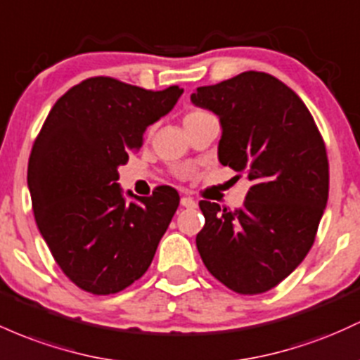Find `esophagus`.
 I'll use <instances>...</instances> for the list:
<instances>
[{"label":"esophagus","mask_w":360,"mask_h":360,"mask_svg":"<svg viewBox=\"0 0 360 360\" xmlns=\"http://www.w3.org/2000/svg\"><path fill=\"white\" fill-rule=\"evenodd\" d=\"M181 205H183V207H186V208H195L196 201L193 198H189V196H183V198H181Z\"/></svg>","instance_id":"esophagus-1"}]
</instances>
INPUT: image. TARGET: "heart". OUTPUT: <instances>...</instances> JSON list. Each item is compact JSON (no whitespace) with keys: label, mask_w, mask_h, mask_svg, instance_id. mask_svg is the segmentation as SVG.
Instances as JSON below:
<instances>
[{"label":"heart","mask_w":360,"mask_h":360,"mask_svg":"<svg viewBox=\"0 0 360 360\" xmlns=\"http://www.w3.org/2000/svg\"><path fill=\"white\" fill-rule=\"evenodd\" d=\"M205 114H208V112H205V110H200V109L189 110V112L186 114V116H184V122L189 121V120H196V117H200V116H205Z\"/></svg>","instance_id":"obj_1"}]
</instances>
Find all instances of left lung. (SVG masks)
<instances>
[{
  "label": "left lung",
  "mask_w": 360,
  "mask_h": 360,
  "mask_svg": "<svg viewBox=\"0 0 360 360\" xmlns=\"http://www.w3.org/2000/svg\"><path fill=\"white\" fill-rule=\"evenodd\" d=\"M191 102L219 116L220 164L252 183L239 210L200 201L196 248L225 287L263 294L313 246L330 186L325 141L297 94L263 71L198 86Z\"/></svg>",
  "instance_id": "left-lung-1"
}]
</instances>
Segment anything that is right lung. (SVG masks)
<instances>
[{
  "instance_id": "obj_1",
  "label": "right lung",
  "mask_w": 360,
  "mask_h": 360,
  "mask_svg": "<svg viewBox=\"0 0 360 360\" xmlns=\"http://www.w3.org/2000/svg\"><path fill=\"white\" fill-rule=\"evenodd\" d=\"M181 94L89 78L58 98L35 138L27 171L35 222L63 274L90 294L140 278L179 207L171 186L147 198L128 191V203L117 167Z\"/></svg>"
}]
</instances>
